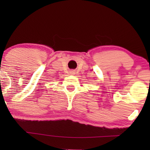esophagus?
Here are the masks:
<instances>
[{
    "label": "esophagus",
    "mask_w": 150,
    "mask_h": 150,
    "mask_svg": "<svg viewBox=\"0 0 150 150\" xmlns=\"http://www.w3.org/2000/svg\"><path fill=\"white\" fill-rule=\"evenodd\" d=\"M71 73H72V74H74V72H71Z\"/></svg>",
    "instance_id": "1"
}]
</instances>
